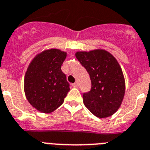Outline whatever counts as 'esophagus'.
<instances>
[{
    "instance_id": "esophagus-1",
    "label": "esophagus",
    "mask_w": 150,
    "mask_h": 150,
    "mask_svg": "<svg viewBox=\"0 0 150 150\" xmlns=\"http://www.w3.org/2000/svg\"><path fill=\"white\" fill-rule=\"evenodd\" d=\"M72 86L74 87V88H78V87H79V83L75 82L74 84H72Z\"/></svg>"
}]
</instances>
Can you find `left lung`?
<instances>
[{"instance_id":"obj_1","label":"left lung","mask_w":150,"mask_h":150,"mask_svg":"<svg viewBox=\"0 0 150 150\" xmlns=\"http://www.w3.org/2000/svg\"><path fill=\"white\" fill-rule=\"evenodd\" d=\"M75 56L89 74L91 82V90L83 93L85 107L98 117L114 114L125 93L124 75L117 61L102 50L78 52Z\"/></svg>"}]
</instances>
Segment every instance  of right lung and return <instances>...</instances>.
I'll list each match as a JSON object with an SVG mask.
<instances>
[{"mask_svg":"<svg viewBox=\"0 0 150 150\" xmlns=\"http://www.w3.org/2000/svg\"><path fill=\"white\" fill-rule=\"evenodd\" d=\"M65 58V52L52 49L37 55L29 65L24 79L25 94L39 111H54L62 104L70 90L61 70Z\"/></svg>","mask_w":150,"mask_h":150,"instance_id":"right-lung-1","label":"right lung"}]
</instances>
